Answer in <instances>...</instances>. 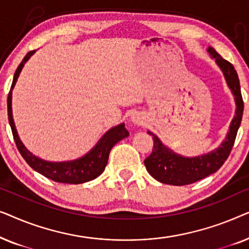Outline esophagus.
Returning a JSON list of instances; mask_svg holds the SVG:
<instances>
[{
	"label": "esophagus",
	"instance_id": "esophagus-1",
	"mask_svg": "<svg viewBox=\"0 0 249 249\" xmlns=\"http://www.w3.org/2000/svg\"><path fill=\"white\" fill-rule=\"evenodd\" d=\"M130 120H131V122H132V124H134L141 125V124H144L145 117L141 113V112H134V113L131 114Z\"/></svg>",
	"mask_w": 249,
	"mask_h": 249
}]
</instances>
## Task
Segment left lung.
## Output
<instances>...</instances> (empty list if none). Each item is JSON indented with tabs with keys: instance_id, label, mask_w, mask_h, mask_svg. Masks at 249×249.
I'll use <instances>...</instances> for the list:
<instances>
[{
	"instance_id": "left-lung-1",
	"label": "left lung",
	"mask_w": 249,
	"mask_h": 249,
	"mask_svg": "<svg viewBox=\"0 0 249 249\" xmlns=\"http://www.w3.org/2000/svg\"><path fill=\"white\" fill-rule=\"evenodd\" d=\"M207 53L212 59L215 60L217 67L222 71L228 87L230 88L234 97L236 113L231 120L229 131L219 147L206 154L194 156V158H186L173 152L171 148L163 144L161 139L155 134L149 130L147 131V134L153 136L154 147H153L152 154L145 159V166L153 178L166 185H189L216 172L229 156L234 144L237 131L240 127L244 112V102L241 97L237 71L234 70L232 64L222 59L213 47L210 46L207 49Z\"/></svg>"
}]
</instances>
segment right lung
I'll use <instances>...</instances> for the list:
<instances>
[{"mask_svg": "<svg viewBox=\"0 0 249 249\" xmlns=\"http://www.w3.org/2000/svg\"><path fill=\"white\" fill-rule=\"evenodd\" d=\"M36 51H30L27 53V55L23 57L21 63L17 68L15 76H13V81L10 88V93L8 96V117L9 124L11 127L13 138H15L16 145L18 147V151L25 161L32 166V168L40 175H43L46 178L55 182L62 183H72V185H78V183H84L90 180H94L98 176L102 175L104 171L105 166L107 164L108 155L113 146L120 142L121 139L128 137L129 132L124 127V124L115 125L105 132V134L100 138V141L96 142V145L90 149L89 152L86 153L84 156L79 159L72 160V161H63V162H51L46 161L30 153L26 146L22 144L21 139L19 138L18 131H17L15 121H13L12 115V90L15 88V85L18 80L19 74L21 72L23 66L28 61L32 55L35 54Z\"/></svg>", "mask_w": 249, "mask_h": 249, "instance_id": "right-lung-1", "label": "right lung"}]
</instances>
